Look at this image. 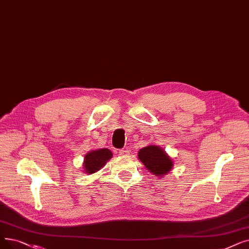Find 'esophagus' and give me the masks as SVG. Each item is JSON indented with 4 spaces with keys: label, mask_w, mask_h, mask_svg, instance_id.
Segmentation results:
<instances>
[{
    "label": "esophagus",
    "mask_w": 249,
    "mask_h": 249,
    "mask_svg": "<svg viewBox=\"0 0 249 249\" xmlns=\"http://www.w3.org/2000/svg\"><path fill=\"white\" fill-rule=\"evenodd\" d=\"M119 155L120 156H128L129 155V151L127 150V149H125V148H122V149H120L119 150Z\"/></svg>",
    "instance_id": "34e87169"
}]
</instances>
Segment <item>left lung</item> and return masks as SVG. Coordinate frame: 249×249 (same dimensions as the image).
<instances>
[{
    "mask_svg": "<svg viewBox=\"0 0 249 249\" xmlns=\"http://www.w3.org/2000/svg\"><path fill=\"white\" fill-rule=\"evenodd\" d=\"M138 158L145 168L157 176L168 174L173 167L172 160L157 145H148L142 148L138 151Z\"/></svg>",
    "mask_w": 249,
    "mask_h": 249,
    "instance_id": "1",
    "label": "left lung"
}]
</instances>
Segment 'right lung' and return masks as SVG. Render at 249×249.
Here are the masks:
<instances>
[{
  "label": "right lung",
  "mask_w": 249,
  "mask_h": 249,
  "mask_svg": "<svg viewBox=\"0 0 249 249\" xmlns=\"http://www.w3.org/2000/svg\"><path fill=\"white\" fill-rule=\"evenodd\" d=\"M112 151L107 148H101L98 150L89 151L84 157L83 167L85 172L88 174H93V173L98 172L112 158Z\"/></svg>",
  "instance_id": "add662e5"
}]
</instances>
